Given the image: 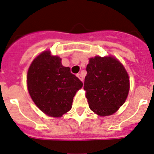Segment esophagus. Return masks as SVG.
<instances>
[{
  "label": "esophagus",
  "mask_w": 154,
  "mask_h": 154,
  "mask_svg": "<svg viewBox=\"0 0 154 154\" xmlns=\"http://www.w3.org/2000/svg\"><path fill=\"white\" fill-rule=\"evenodd\" d=\"M77 77H78V78L80 79V80H81V81H84V77H83V76L81 75V74H77Z\"/></svg>",
  "instance_id": "34e87169"
}]
</instances>
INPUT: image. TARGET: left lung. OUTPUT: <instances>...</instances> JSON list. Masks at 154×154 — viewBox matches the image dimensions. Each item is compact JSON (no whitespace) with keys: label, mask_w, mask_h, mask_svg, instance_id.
I'll list each match as a JSON object with an SVG mask.
<instances>
[{"label":"left lung","mask_w":154,"mask_h":154,"mask_svg":"<svg viewBox=\"0 0 154 154\" xmlns=\"http://www.w3.org/2000/svg\"><path fill=\"white\" fill-rule=\"evenodd\" d=\"M84 89L90 109L100 116H108L124 104L130 88L128 74L113 57H95L87 64Z\"/></svg>","instance_id":"obj_1"}]
</instances>
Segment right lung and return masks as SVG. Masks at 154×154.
I'll return each mask as SVG.
<instances>
[{"mask_svg": "<svg viewBox=\"0 0 154 154\" xmlns=\"http://www.w3.org/2000/svg\"><path fill=\"white\" fill-rule=\"evenodd\" d=\"M29 94L40 110L51 117H61L71 109L76 92L83 87L61 59L45 51L35 58L27 72Z\"/></svg>", "mask_w": 154, "mask_h": 154, "instance_id": "obj_1", "label": "right lung"}]
</instances>
